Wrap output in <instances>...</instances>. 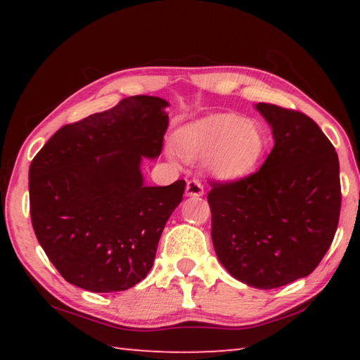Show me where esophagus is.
<instances>
[{
  "instance_id": "1",
  "label": "esophagus",
  "mask_w": 360,
  "mask_h": 360,
  "mask_svg": "<svg viewBox=\"0 0 360 360\" xmlns=\"http://www.w3.org/2000/svg\"><path fill=\"white\" fill-rule=\"evenodd\" d=\"M186 193L188 195V197H202V195L205 193L202 182H200L198 179H191V181H187Z\"/></svg>"
}]
</instances>
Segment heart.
Listing matches in <instances>:
<instances>
[{"mask_svg":"<svg viewBox=\"0 0 360 360\" xmlns=\"http://www.w3.org/2000/svg\"><path fill=\"white\" fill-rule=\"evenodd\" d=\"M178 148L187 160H205L219 179L245 178L257 167L265 138L254 122L233 114H216L178 133Z\"/></svg>","mask_w":360,"mask_h":360,"instance_id":"heart-1","label":"heart"}]
</instances>
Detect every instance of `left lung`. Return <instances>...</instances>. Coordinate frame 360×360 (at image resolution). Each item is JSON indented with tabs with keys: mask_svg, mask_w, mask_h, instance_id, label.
Here are the masks:
<instances>
[{
	"mask_svg": "<svg viewBox=\"0 0 360 360\" xmlns=\"http://www.w3.org/2000/svg\"><path fill=\"white\" fill-rule=\"evenodd\" d=\"M257 111L275 146L259 172L210 182L211 238L231 276L275 289L308 276L330 248L341 208L340 163L307 114L270 103Z\"/></svg>",
	"mask_w": 360,
	"mask_h": 360,
	"instance_id": "1",
	"label": "left lung"
}]
</instances>
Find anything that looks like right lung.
Wrapping results in <instances>:
<instances>
[{
    "instance_id": "obj_1",
    "label": "right lung",
    "mask_w": 360,
    "mask_h": 360,
    "mask_svg": "<svg viewBox=\"0 0 360 360\" xmlns=\"http://www.w3.org/2000/svg\"><path fill=\"white\" fill-rule=\"evenodd\" d=\"M168 103L136 95L63 125L30 165V214L49 260L90 292L127 290L148 276L186 181L144 186L139 165L163 149Z\"/></svg>"
}]
</instances>
